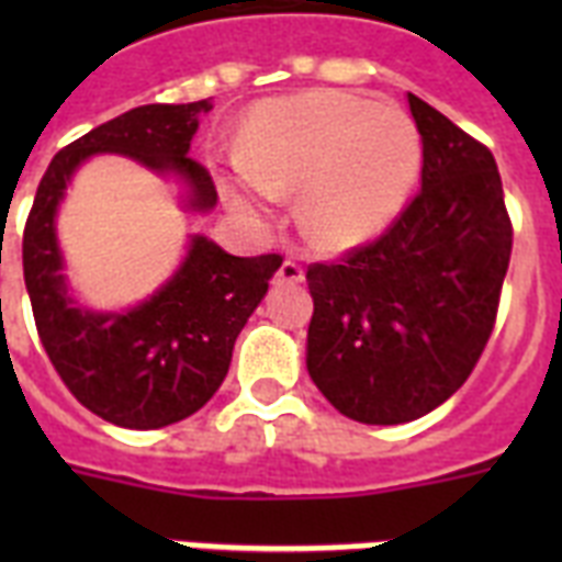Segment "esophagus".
Instances as JSON below:
<instances>
[{
  "label": "esophagus",
  "instance_id": "1",
  "mask_svg": "<svg viewBox=\"0 0 562 562\" xmlns=\"http://www.w3.org/2000/svg\"><path fill=\"white\" fill-rule=\"evenodd\" d=\"M306 271H303V265L297 259H285L280 265V271H277V282H285V285H294V282H303Z\"/></svg>",
  "mask_w": 562,
  "mask_h": 562
}]
</instances>
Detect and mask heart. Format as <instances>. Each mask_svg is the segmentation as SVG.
<instances>
[{
    "label": "heart",
    "mask_w": 562,
    "mask_h": 562,
    "mask_svg": "<svg viewBox=\"0 0 562 562\" xmlns=\"http://www.w3.org/2000/svg\"><path fill=\"white\" fill-rule=\"evenodd\" d=\"M419 169L423 139L408 113L350 92L315 90L256 110L241 162L224 189L245 212L303 189L306 236L329 250H347L379 236L400 215Z\"/></svg>",
    "instance_id": "b5f03b06"
}]
</instances>
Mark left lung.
<instances>
[{"label":"left lung","mask_w":562,"mask_h":562,"mask_svg":"<svg viewBox=\"0 0 562 562\" xmlns=\"http://www.w3.org/2000/svg\"><path fill=\"white\" fill-rule=\"evenodd\" d=\"M419 192L382 236L306 271V364L344 417L396 426L443 405L496 326L514 224L484 143L408 92Z\"/></svg>","instance_id":"8db88e82"}]
</instances>
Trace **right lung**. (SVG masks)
Returning <instances> with one entry per match:
<instances>
[{
	"label": "right lung",
	"instance_id": "add662e5",
	"mask_svg": "<svg viewBox=\"0 0 562 562\" xmlns=\"http://www.w3.org/2000/svg\"><path fill=\"white\" fill-rule=\"evenodd\" d=\"M210 101L145 104L92 127L55 154L22 229V273L43 350L83 408L122 428H162L192 417L218 391L233 344L262 303L280 254L229 256L203 236L151 300L122 315H99L66 297L55 210L66 180L90 154H125L148 169L178 171L194 210L218 201L210 169L189 157L198 113Z\"/></svg>",
	"mask_w": 562,
	"mask_h": 562
}]
</instances>
